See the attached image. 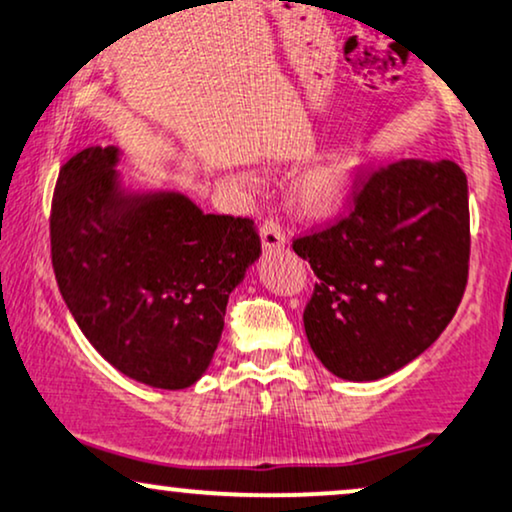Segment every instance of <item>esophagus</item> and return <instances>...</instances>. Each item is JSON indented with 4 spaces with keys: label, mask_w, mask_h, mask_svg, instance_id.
I'll list each match as a JSON object with an SVG mask.
<instances>
[{
    "label": "esophagus",
    "mask_w": 512,
    "mask_h": 512,
    "mask_svg": "<svg viewBox=\"0 0 512 512\" xmlns=\"http://www.w3.org/2000/svg\"><path fill=\"white\" fill-rule=\"evenodd\" d=\"M261 244L266 251H273V249H282V246L287 244V237H285V230H282L280 223L277 220H266V223L261 225Z\"/></svg>",
    "instance_id": "obj_1"
}]
</instances>
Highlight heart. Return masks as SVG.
I'll list each match as a JSON object with an SVG mask.
<instances>
[{
	"instance_id": "1",
	"label": "heart",
	"mask_w": 512,
	"mask_h": 512,
	"mask_svg": "<svg viewBox=\"0 0 512 512\" xmlns=\"http://www.w3.org/2000/svg\"><path fill=\"white\" fill-rule=\"evenodd\" d=\"M346 189H349V173L342 166H323L299 180L294 199L306 216H330L342 206Z\"/></svg>"
}]
</instances>
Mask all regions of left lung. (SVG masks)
<instances>
[{"instance_id":"1","label":"left lung","mask_w":512,"mask_h":512,"mask_svg":"<svg viewBox=\"0 0 512 512\" xmlns=\"http://www.w3.org/2000/svg\"><path fill=\"white\" fill-rule=\"evenodd\" d=\"M311 263L308 344L332 375L382 380L437 342L468 285V178L453 161L403 159L353 192L346 218L294 239Z\"/></svg>"}]
</instances>
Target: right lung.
<instances>
[{"label":"right lung","mask_w":512,"mask_h":512,"mask_svg":"<svg viewBox=\"0 0 512 512\" xmlns=\"http://www.w3.org/2000/svg\"><path fill=\"white\" fill-rule=\"evenodd\" d=\"M118 159V147H87L59 170L49 218L59 292L113 368L156 389L192 387L261 239L251 218L204 213L180 192H128Z\"/></svg>","instance_id":"right-lung-1"}]
</instances>
